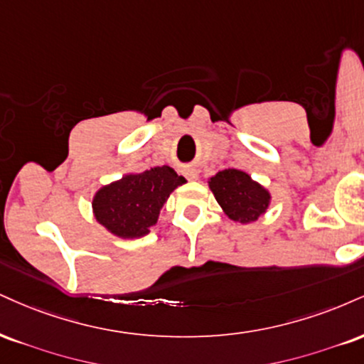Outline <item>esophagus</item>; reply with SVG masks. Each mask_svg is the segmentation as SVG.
Masks as SVG:
<instances>
[{
    "instance_id": "1",
    "label": "esophagus",
    "mask_w": 364,
    "mask_h": 364,
    "mask_svg": "<svg viewBox=\"0 0 364 364\" xmlns=\"http://www.w3.org/2000/svg\"><path fill=\"white\" fill-rule=\"evenodd\" d=\"M186 176H188V179H190V181H196V179H198V171L190 168L186 171Z\"/></svg>"
}]
</instances>
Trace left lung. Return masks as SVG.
Returning <instances> with one entry per match:
<instances>
[{
  "label": "left lung",
  "instance_id": "8db88e82",
  "mask_svg": "<svg viewBox=\"0 0 364 364\" xmlns=\"http://www.w3.org/2000/svg\"><path fill=\"white\" fill-rule=\"evenodd\" d=\"M208 188L230 220L251 224L268 212L271 193L268 188L251 178L246 171L224 169L208 178Z\"/></svg>",
  "mask_w": 364,
  "mask_h": 364
}]
</instances>
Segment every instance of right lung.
Instances as JSON below:
<instances>
[{
    "instance_id": "add662e5",
    "label": "right lung",
    "mask_w": 364,
    "mask_h": 364,
    "mask_svg": "<svg viewBox=\"0 0 364 364\" xmlns=\"http://www.w3.org/2000/svg\"><path fill=\"white\" fill-rule=\"evenodd\" d=\"M185 183L169 166L127 173L96 190L91 200L93 215L115 237L140 239L157 224L169 195Z\"/></svg>"
}]
</instances>
